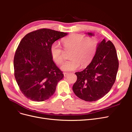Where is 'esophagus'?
Instances as JSON below:
<instances>
[{
    "label": "esophagus",
    "instance_id": "esophagus-1",
    "mask_svg": "<svg viewBox=\"0 0 132 132\" xmlns=\"http://www.w3.org/2000/svg\"><path fill=\"white\" fill-rule=\"evenodd\" d=\"M63 74H64V77H67V76L69 75V73H64Z\"/></svg>",
    "mask_w": 132,
    "mask_h": 132
}]
</instances>
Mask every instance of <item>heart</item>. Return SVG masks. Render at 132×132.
Returning <instances> with one entry per match:
<instances>
[{"label":"heart","instance_id":"1","mask_svg":"<svg viewBox=\"0 0 132 132\" xmlns=\"http://www.w3.org/2000/svg\"><path fill=\"white\" fill-rule=\"evenodd\" d=\"M62 43L65 50H70V58L63 62L61 68L63 71H70L87 65L93 60L96 52L98 41L93 37H84L83 35L72 34L62 39ZM50 53L53 61L60 64L64 59L63 51L57 42H54L50 47Z\"/></svg>","mask_w":132,"mask_h":132}]
</instances>
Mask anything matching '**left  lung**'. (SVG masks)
Wrapping results in <instances>:
<instances>
[{
    "instance_id": "8db88e82",
    "label": "left lung",
    "mask_w": 132,
    "mask_h": 132,
    "mask_svg": "<svg viewBox=\"0 0 132 132\" xmlns=\"http://www.w3.org/2000/svg\"><path fill=\"white\" fill-rule=\"evenodd\" d=\"M86 34L93 36L94 34ZM116 50L110 41L103 39L98 43L96 52L85 69L76 72L77 80L73 90L77 96L86 101H95L103 97L112 87L118 69Z\"/></svg>"
}]
</instances>
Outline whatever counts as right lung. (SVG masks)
Here are the masks:
<instances>
[{
    "mask_svg": "<svg viewBox=\"0 0 132 132\" xmlns=\"http://www.w3.org/2000/svg\"><path fill=\"white\" fill-rule=\"evenodd\" d=\"M67 33L42 29L25 35L20 42L14 59V75L25 96L43 101L52 96L64 75L53 62L51 45Z\"/></svg>",
    "mask_w": 132,
    "mask_h": 132,
    "instance_id": "obj_1",
    "label": "right lung"
}]
</instances>
